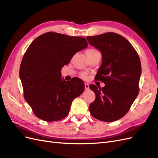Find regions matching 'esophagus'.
<instances>
[{"mask_svg":"<svg viewBox=\"0 0 158 158\" xmlns=\"http://www.w3.org/2000/svg\"><path fill=\"white\" fill-rule=\"evenodd\" d=\"M85 89H89V85L88 84V83H85Z\"/></svg>","mask_w":158,"mask_h":158,"instance_id":"obj_1","label":"esophagus"}]
</instances>
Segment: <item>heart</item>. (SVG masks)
Instances as JSON below:
<instances>
[{
  "label": "heart",
  "instance_id": "b5f03b06",
  "mask_svg": "<svg viewBox=\"0 0 158 158\" xmlns=\"http://www.w3.org/2000/svg\"><path fill=\"white\" fill-rule=\"evenodd\" d=\"M98 52L97 50V49H94V48H89L88 49H87L86 51V54L87 56H91V55H93V54L94 53H98ZM81 77L83 78V79H86L87 77V75L86 73H82L81 74Z\"/></svg>",
  "mask_w": 158,
  "mask_h": 158
}]
</instances>
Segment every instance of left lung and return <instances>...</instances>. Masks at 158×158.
Listing matches in <instances>:
<instances>
[{
  "mask_svg": "<svg viewBox=\"0 0 158 158\" xmlns=\"http://www.w3.org/2000/svg\"><path fill=\"white\" fill-rule=\"evenodd\" d=\"M102 53V64L95 80L105 84L91 85L95 100L89 105L91 115L103 122H114L127 113L139 93L141 63L128 40L114 32L86 38Z\"/></svg>",
  "mask_w": 158,
  "mask_h": 158,
  "instance_id": "obj_1",
  "label": "left lung"
}]
</instances>
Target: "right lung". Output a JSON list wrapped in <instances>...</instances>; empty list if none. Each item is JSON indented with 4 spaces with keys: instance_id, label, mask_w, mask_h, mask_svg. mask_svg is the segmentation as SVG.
<instances>
[{
    "instance_id": "right-lung-1",
    "label": "right lung",
    "mask_w": 158,
    "mask_h": 158,
    "mask_svg": "<svg viewBox=\"0 0 158 158\" xmlns=\"http://www.w3.org/2000/svg\"><path fill=\"white\" fill-rule=\"evenodd\" d=\"M88 46L83 37L53 31L35 38L27 49L20 67L24 97L38 118L48 122L68 115L71 102L85 89L77 77L62 80L61 67L75 54Z\"/></svg>"
}]
</instances>
